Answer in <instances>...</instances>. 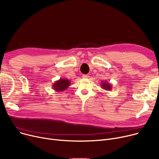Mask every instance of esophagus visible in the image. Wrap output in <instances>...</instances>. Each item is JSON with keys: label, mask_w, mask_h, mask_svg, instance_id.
Segmentation results:
<instances>
[{"label": "esophagus", "mask_w": 159, "mask_h": 159, "mask_svg": "<svg viewBox=\"0 0 159 159\" xmlns=\"http://www.w3.org/2000/svg\"><path fill=\"white\" fill-rule=\"evenodd\" d=\"M82 77L84 78V79H88V78L89 77V76L88 75H82Z\"/></svg>", "instance_id": "1"}]
</instances>
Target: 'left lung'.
Returning <instances> with one entry per match:
<instances>
[{
    "label": "left lung",
    "mask_w": 159,
    "mask_h": 159,
    "mask_svg": "<svg viewBox=\"0 0 159 159\" xmlns=\"http://www.w3.org/2000/svg\"><path fill=\"white\" fill-rule=\"evenodd\" d=\"M101 86L102 87V89H104L105 90H107V91L110 90V91L112 89V86L106 81H102L101 84Z\"/></svg>",
    "instance_id": "1"
}]
</instances>
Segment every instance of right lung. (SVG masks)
<instances>
[{"mask_svg":"<svg viewBox=\"0 0 159 159\" xmlns=\"http://www.w3.org/2000/svg\"><path fill=\"white\" fill-rule=\"evenodd\" d=\"M70 81L68 79H60L55 81L52 86V88L56 91H63L66 90L70 85Z\"/></svg>","mask_w":159,"mask_h":159,"instance_id":"obj_1","label":"right lung"}]
</instances>
